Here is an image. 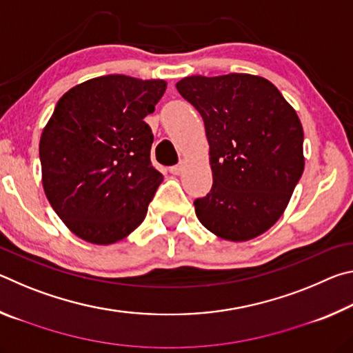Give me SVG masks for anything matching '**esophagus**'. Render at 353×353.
<instances>
[{
  "mask_svg": "<svg viewBox=\"0 0 353 353\" xmlns=\"http://www.w3.org/2000/svg\"><path fill=\"white\" fill-rule=\"evenodd\" d=\"M183 166H185V163H183V162H181V163L176 165V166H171V168H170V172H171V174H174V176L182 174Z\"/></svg>",
  "mask_w": 353,
  "mask_h": 353,
  "instance_id": "1",
  "label": "esophagus"
}]
</instances>
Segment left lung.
I'll return each mask as SVG.
<instances>
[{
	"label": "left lung",
	"mask_w": 353,
	"mask_h": 353,
	"mask_svg": "<svg viewBox=\"0 0 353 353\" xmlns=\"http://www.w3.org/2000/svg\"><path fill=\"white\" fill-rule=\"evenodd\" d=\"M205 124L213 185L194 201L201 224L227 241H248L277 223L305 166L296 110L265 77L187 76L176 83Z\"/></svg>",
	"instance_id": "8db88e82"
}]
</instances>
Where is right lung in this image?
<instances>
[{"label":"right lung","instance_id":"add662e5","mask_svg":"<svg viewBox=\"0 0 353 353\" xmlns=\"http://www.w3.org/2000/svg\"><path fill=\"white\" fill-rule=\"evenodd\" d=\"M165 90L163 79L107 74L59 99L40 137L41 183L81 240L109 246L146 218L163 176L151 163L154 135L143 119Z\"/></svg>","mask_w":353,"mask_h":353}]
</instances>
